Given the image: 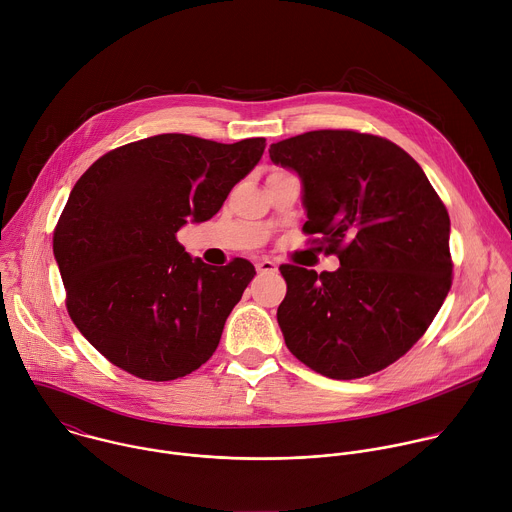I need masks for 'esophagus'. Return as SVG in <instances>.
<instances>
[{"mask_svg":"<svg viewBox=\"0 0 512 512\" xmlns=\"http://www.w3.org/2000/svg\"><path fill=\"white\" fill-rule=\"evenodd\" d=\"M255 269H257V273H273V271H277V265L269 259H259L255 263Z\"/></svg>","mask_w":512,"mask_h":512,"instance_id":"obj_1","label":"esophagus"}]
</instances>
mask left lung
<instances>
[{
    "mask_svg": "<svg viewBox=\"0 0 512 512\" xmlns=\"http://www.w3.org/2000/svg\"><path fill=\"white\" fill-rule=\"evenodd\" d=\"M302 180L308 221L336 271L281 265L277 322L312 371L350 381L383 371L429 328L452 285L450 216L421 166L393 141L320 129L273 143Z\"/></svg>",
    "mask_w": 512,
    "mask_h": 512,
    "instance_id": "left-lung-1",
    "label": "left lung"
}]
</instances>
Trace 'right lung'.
I'll list each match as a JSON object with an SVG mask.
<instances>
[{
	"mask_svg": "<svg viewBox=\"0 0 512 512\" xmlns=\"http://www.w3.org/2000/svg\"><path fill=\"white\" fill-rule=\"evenodd\" d=\"M263 150V137L162 133L111 150L70 190L52 241L66 310L115 367L174 381L212 356L255 267L192 259L176 233L221 210Z\"/></svg>",
	"mask_w": 512,
	"mask_h": 512,
	"instance_id": "1",
	"label": "right lung"
}]
</instances>
